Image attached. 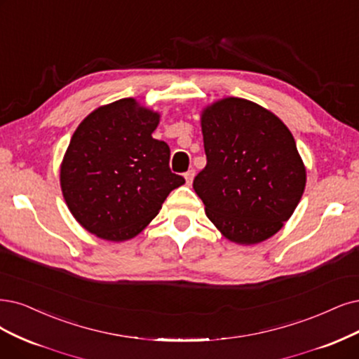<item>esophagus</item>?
I'll use <instances>...</instances> for the list:
<instances>
[{
    "mask_svg": "<svg viewBox=\"0 0 359 359\" xmlns=\"http://www.w3.org/2000/svg\"><path fill=\"white\" fill-rule=\"evenodd\" d=\"M194 176H195V171H194V170H189V171L184 172V180H187V183H188V184H191V183H192Z\"/></svg>",
    "mask_w": 359,
    "mask_h": 359,
    "instance_id": "34e87169",
    "label": "esophagus"
}]
</instances>
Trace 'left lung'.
Wrapping results in <instances>:
<instances>
[{
  "mask_svg": "<svg viewBox=\"0 0 359 359\" xmlns=\"http://www.w3.org/2000/svg\"><path fill=\"white\" fill-rule=\"evenodd\" d=\"M207 165L194 189L223 236L257 244L284 226L300 201L306 168L293 135L260 104L226 97L201 114Z\"/></svg>",
  "mask_w": 359,
  "mask_h": 359,
  "instance_id": "8db88e82",
  "label": "left lung"
}]
</instances>
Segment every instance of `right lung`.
<instances>
[{"instance_id":"right-lung-1","label":"right lung","mask_w":359,"mask_h":359,"mask_svg":"<svg viewBox=\"0 0 359 359\" xmlns=\"http://www.w3.org/2000/svg\"><path fill=\"white\" fill-rule=\"evenodd\" d=\"M158 123V112L128 97L93 111L74 133L60 165L63 198L102 240L140 233L184 183L168 167V144L152 137Z\"/></svg>"}]
</instances>
